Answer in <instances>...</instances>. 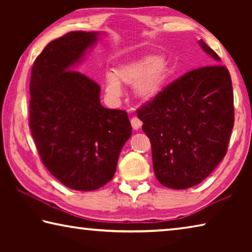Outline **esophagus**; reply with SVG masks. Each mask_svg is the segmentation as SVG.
Returning <instances> with one entry per match:
<instances>
[{"instance_id":"34e87169","label":"esophagus","mask_w":252,"mask_h":252,"mask_svg":"<svg viewBox=\"0 0 252 252\" xmlns=\"http://www.w3.org/2000/svg\"><path fill=\"white\" fill-rule=\"evenodd\" d=\"M131 126H132V127H133L134 130H139L140 127H141V126H142V122H141V120H140L139 118L134 117V118L131 119Z\"/></svg>"}]
</instances>
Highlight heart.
I'll return each mask as SVG.
<instances>
[{
	"mask_svg": "<svg viewBox=\"0 0 252 252\" xmlns=\"http://www.w3.org/2000/svg\"><path fill=\"white\" fill-rule=\"evenodd\" d=\"M168 76V64L157 55H144L119 65L114 73L104 76V88L110 99L117 100L122 93L121 84H134L135 95L143 101L155 99L164 87Z\"/></svg>",
	"mask_w": 252,
	"mask_h": 252,
	"instance_id": "heart-1",
	"label": "heart"
}]
</instances>
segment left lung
<instances>
[{
  "mask_svg": "<svg viewBox=\"0 0 252 252\" xmlns=\"http://www.w3.org/2000/svg\"><path fill=\"white\" fill-rule=\"evenodd\" d=\"M212 60L173 81L138 110L150 139L155 174L161 185H199L223 159L234 123L231 76L202 40Z\"/></svg>",
  "mask_w": 252,
  "mask_h": 252,
  "instance_id": "obj_1",
  "label": "left lung"
}]
</instances>
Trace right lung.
I'll return each instance as SVG.
<instances>
[{
  "instance_id": "right-lung-1",
  "label": "right lung",
  "mask_w": 252,
  "mask_h": 252,
  "mask_svg": "<svg viewBox=\"0 0 252 252\" xmlns=\"http://www.w3.org/2000/svg\"><path fill=\"white\" fill-rule=\"evenodd\" d=\"M97 32H69L45 46L30 81V130L40 158L65 187L92 191L116 173L132 126L127 113L100 103L101 88L74 66Z\"/></svg>"
}]
</instances>
